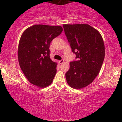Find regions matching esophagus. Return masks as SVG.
<instances>
[{"mask_svg": "<svg viewBox=\"0 0 122 122\" xmlns=\"http://www.w3.org/2000/svg\"><path fill=\"white\" fill-rule=\"evenodd\" d=\"M64 62V60H60V61H59V63L60 64H62Z\"/></svg>", "mask_w": 122, "mask_h": 122, "instance_id": "esophagus-1", "label": "esophagus"}]
</instances>
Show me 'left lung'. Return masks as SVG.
<instances>
[{
    "label": "left lung",
    "mask_w": 122,
    "mask_h": 122,
    "mask_svg": "<svg viewBox=\"0 0 122 122\" xmlns=\"http://www.w3.org/2000/svg\"><path fill=\"white\" fill-rule=\"evenodd\" d=\"M66 36L76 61L70 62L65 74L67 83L80 89L92 83L101 69L105 57L102 35L88 24L63 25Z\"/></svg>",
    "instance_id": "left-lung-1"
}]
</instances>
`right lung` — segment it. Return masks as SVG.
Instances as JSON below:
<instances>
[{
    "label": "right lung",
    "mask_w": 122,
    "mask_h": 122,
    "mask_svg": "<svg viewBox=\"0 0 122 122\" xmlns=\"http://www.w3.org/2000/svg\"><path fill=\"white\" fill-rule=\"evenodd\" d=\"M60 26L35 25L26 29L18 48V62L26 79L40 88L52 83L57 63L50 59V43L62 33Z\"/></svg>",
    "instance_id": "1"
}]
</instances>
